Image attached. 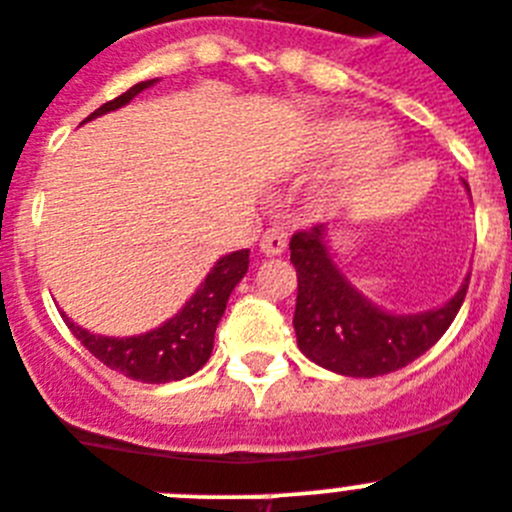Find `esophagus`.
<instances>
[{
  "mask_svg": "<svg viewBox=\"0 0 512 512\" xmlns=\"http://www.w3.org/2000/svg\"><path fill=\"white\" fill-rule=\"evenodd\" d=\"M259 248H261V253H264V256H279V253H285L287 233H285V230H279V227H269V230L261 235Z\"/></svg>",
  "mask_w": 512,
  "mask_h": 512,
  "instance_id": "obj_1",
  "label": "esophagus"
}]
</instances>
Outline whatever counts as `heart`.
Here are the masks:
<instances>
[{
    "label": "heart",
    "mask_w": 512,
    "mask_h": 512,
    "mask_svg": "<svg viewBox=\"0 0 512 512\" xmlns=\"http://www.w3.org/2000/svg\"><path fill=\"white\" fill-rule=\"evenodd\" d=\"M316 144L323 152H344L339 181L357 186L375 178L396 157V139L381 124L365 126V121L342 116L323 121L316 129Z\"/></svg>",
    "instance_id": "obj_1"
}]
</instances>
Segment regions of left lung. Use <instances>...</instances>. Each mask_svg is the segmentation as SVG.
Returning <instances> with one entry per match:
<instances>
[{
  "mask_svg": "<svg viewBox=\"0 0 512 512\" xmlns=\"http://www.w3.org/2000/svg\"><path fill=\"white\" fill-rule=\"evenodd\" d=\"M290 261L298 272L292 326L300 352L321 368L352 378L393 373L425 355L448 331L469 290L466 274L461 290L440 308L388 313L339 272L326 243V225L292 235Z\"/></svg>",
  "mask_w": 512,
  "mask_h": 512,
  "instance_id": "8db88e82",
  "label": "left lung"
}]
</instances>
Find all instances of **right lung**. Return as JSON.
I'll return each instance as SVG.
<instances>
[{"instance_id":"obj_1","label":"right lung","mask_w":512,"mask_h":512,"mask_svg":"<svg viewBox=\"0 0 512 512\" xmlns=\"http://www.w3.org/2000/svg\"><path fill=\"white\" fill-rule=\"evenodd\" d=\"M157 80L137 82L129 87L124 95L108 100L95 113H90L85 121H93L98 116L116 108L126 106L134 95L155 85ZM248 272V248L243 251H233L222 256L217 264L212 266V272L207 274L199 290L186 300L176 316L168 318L163 326L147 331L139 336H100L90 334L87 329L77 326L72 318L61 313V318L67 321L69 331L82 342V347L90 355L98 357L106 368L124 373L126 378L139 383H170L183 381L194 375L196 370L204 368V362L209 360L214 347V331L220 323L222 313H225L227 298L235 290L240 279Z\"/></svg>"}]
</instances>
